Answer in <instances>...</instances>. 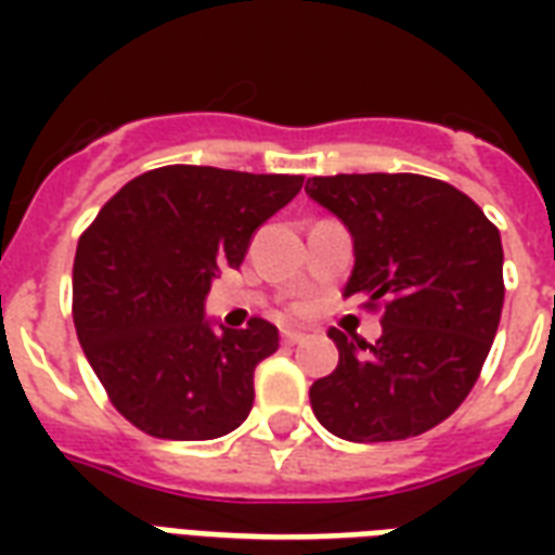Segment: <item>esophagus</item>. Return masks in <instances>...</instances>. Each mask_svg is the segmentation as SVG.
<instances>
[{"label":"esophagus","mask_w":555,"mask_h":555,"mask_svg":"<svg viewBox=\"0 0 555 555\" xmlns=\"http://www.w3.org/2000/svg\"><path fill=\"white\" fill-rule=\"evenodd\" d=\"M302 333H297V330H282V341H285V345H300L302 341Z\"/></svg>","instance_id":"1"}]
</instances>
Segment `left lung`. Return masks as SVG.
I'll list each match as a JSON object with an SVG mask.
<instances>
[{"mask_svg": "<svg viewBox=\"0 0 555 555\" xmlns=\"http://www.w3.org/2000/svg\"><path fill=\"white\" fill-rule=\"evenodd\" d=\"M306 193L350 231L345 297L384 300L374 345L330 330L338 365L309 389L314 416L350 442L418 437L461 408L488 360L505 300L500 231L425 175H330Z\"/></svg>", "mask_w": 555, "mask_h": 555, "instance_id": "8db88e82", "label": "left lung"}]
</instances>
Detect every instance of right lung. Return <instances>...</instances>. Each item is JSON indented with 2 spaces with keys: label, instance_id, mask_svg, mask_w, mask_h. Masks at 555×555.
Listing matches in <instances>:
<instances>
[{
  "label": "right lung",
  "instance_id": "right-lung-1",
  "mask_svg": "<svg viewBox=\"0 0 555 555\" xmlns=\"http://www.w3.org/2000/svg\"><path fill=\"white\" fill-rule=\"evenodd\" d=\"M300 175L145 171L101 207L74 258V324L115 410L159 440H214L249 416L279 330L205 318L210 282L300 193Z\"/></svg>",
  "mask_w": 555,
  "mask_h": 555
}]
</instances>
